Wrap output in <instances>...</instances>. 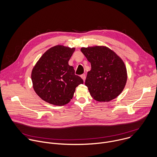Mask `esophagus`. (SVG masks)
I'll return each instance as SVG.
<instances>
[{
  "instance_id": "1",
  "label": "esophagus",
  "mask_w": 157,
  "mask_h": 157,
  "mask_svg": "<svg viewBox=\"0 0 157 157\" xmlns=\"http://www.w3.org/2000/svg\"><path fill=\"white\" fill-rule=\"evenodd\" d=\"M80 77H81V78L83 79V81L85 80V78H86V75H85V74H82V75H81Z\"/></svg>"
}]
</instances>
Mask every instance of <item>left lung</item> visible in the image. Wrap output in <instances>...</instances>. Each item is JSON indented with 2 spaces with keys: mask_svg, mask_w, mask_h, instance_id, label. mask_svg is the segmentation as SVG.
Listing matches in <instances>:
<instances>
[{
  "mask_svg": "<svg viewBox=\"0 0 157 157\" xmlns=\"http://www.w3.org/2000/svg\"><path fill=\"white\" fill-rule=\"evenodd\" d=\"M82 52L91 63L85 85L92 98L108 102L118 97L126 85L127 69L123 60L106 46L82 48Z\"/></svg>",
  "mask_w": 157,
  "mask_h": 157,
  "instance_id": "obj_1",
  "label": "left lung"
}]
</instances>
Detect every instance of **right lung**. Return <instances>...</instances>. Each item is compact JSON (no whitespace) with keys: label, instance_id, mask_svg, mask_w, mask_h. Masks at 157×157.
<instances>
[{"label":"right lung","instance_id":"right-lung-1","mask_svg":"<svg viewBox=\"0 0 157 157\" xmlns=\"http://www.w3.org/2000/svg\"><path fill=\"white\" fill-rule=\"evenodd\" d=\"M75 48L57 45L46 51L31 72L33 89L44 101L56 106H63L73 98L75 88L83 81L75 74L69 60Z\"/></svg>","mask_w":157,"mask_h":157}]
</instances>
